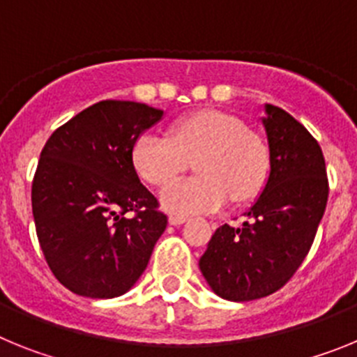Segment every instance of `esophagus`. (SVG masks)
<instances>
[{
  "label": "esophagus",
  "mask_w": 357,
  "mask_h": 357,
  "mask_svg": "<svg viewBox=\"0 0 357 357\" xmlns=\"http://www.w3.org/2000/svg\"><path fill=\"white\" fill-rule=\"evenodd\" d=\"M185 222H188V218L181 216V214H172V216H169V225L178 227V225H182V223H185Z\"/></svg>",
  "instance_id": "1"
}]
</instances>
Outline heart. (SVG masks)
<instances>
[{
	"instance_id": "heart-1",
	"label": "heart",
	"mask_w": 357,
	"mask_h": 357,
	"mask_svg": "<svg viewBox=\"0 0 357 357\" xmlns=\"http://www.w3.org/2000/svg\"><path fill=\"white\" fill-rule=\"evenodd\" d=\"M198 175L175 182L160 193L169 213H213L232 202L241 204L263 189L270 169L268 144L239 118L220 110H198L169 127L168 137L139 135L132 164L143 181L166 185L188 172Z\"/></svg>"
}]
</instances>
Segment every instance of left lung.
<instances>
[{"instance_id": "obj_1", "label": "left lung", "mask_w": 357, "mask_h": 357, "mask_svg": "<svg viewBox=\"0 0 357 357\" xmlns=\"http://www.w3.org/2000/svg\"><path fill=\"white\" fill-rule=\"evenodd\" d=\"M270 175L241 229L222 225L200 257L216 295L248 302L272 295L305 259L329 197L326 160L313 135L286 110L264 105Z\"/></svg>"}]
</instances>
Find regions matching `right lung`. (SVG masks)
Segmentation results:
<instances>
[{"label": "right lung", "mask_w": 357, "mask_h": 357, "mask_svg": "<svg viewBox=\"0 0 357 357\" xmlns=\"http://www.w3.org/2000/svg\"><path fill=\"white\" fill-rule=\"evenodd\" d=\"M162 114L144 103L103 100L44 144L31 211L46 263L69 291L114 298L144 272L168 218L141 184L132 146Z\"/></svg>", "instance_id": "add662e5"}]
</instances>
